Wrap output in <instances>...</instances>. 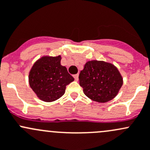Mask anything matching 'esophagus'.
Instances as JSON below:
<instances>
[{
    "label": "esophagus",
    "mask_w": 150,
    "mask_h": 150,
    "mask_svg": "<svg viewBox=\"0 0 150 150\" xmlns=\"http://www.w3.org/2000/svg\"><path fill=\"white\" fill-rule=\"evenodd\" d=\"M74 78L75 80H78V78H79V74H77L74 75Z\"/></svg>",
    "instance_id": "esophagus-1"
}]
</instances>
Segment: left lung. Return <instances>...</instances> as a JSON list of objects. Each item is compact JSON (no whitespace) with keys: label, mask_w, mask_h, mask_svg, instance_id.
<instances>
[{"label":"left lung","mask_w":150,"mask_h":150,"mask_svg":"<svg viewBox=\"0 0 150 150\" xmlns=\"http://www.w3.org/2000/svg\"><path fill=\"white\" fill-rule=\"evenodd\" d=\"M79 84L86 96L98 103L113 99L123 84L115 66L104 61H88L79 76Z\"/></svg>","instance_id":"8db88e82"}]
</instances>
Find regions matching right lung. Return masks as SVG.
<instances>
[{"instance_id": "obj_1", "label": "right lung", "mask_w": 150, "mask_h": 150, "mask_svg": "<svg viewBox=\"0 0 150 150\" xmlns=\"http://www.w3.org/2000/svg\"><path fill=\"white\" fill-rule=\"evenodd\" d=\"M61 58L42 57L32 66L29 75V85L40 100H56L64 95L66 86L74 80L65 66Z\"/></svg>"}]
</instances>
